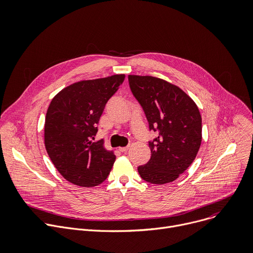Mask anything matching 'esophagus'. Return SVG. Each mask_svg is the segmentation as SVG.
I'll list each match as a JSON object with an SVG mask.
<instances>
[{"label":"esophagus","instance_id":"1","mask_svg":"<svg viewBox=\"0 0 253 253\" xmlns=\"http://www.w3.org/2000/svg\"><path fill=\"white\" fill-rule=\"evenodd\" d=\"M128 149H129V145L128 146H124V147H119V150L122 151V153H126Z\"/></svg>","mask_w":253,"mask_h":253}]
</instances>
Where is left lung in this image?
<instances>
[{
	"instance_id": "1",
	"label": "left lung",
	"mask_w": 253,
	"mask_h": 253,
	"mask_svg": "<svg viewBox=\"0 0 253 253\" xmlns=\"http://www.w3.org/2000/svg\"><path fill=\"white\" fill-rule=\"evenodd\" d=\"M133 95L141 105L150 130L151 157L138 167L140 177L153 184L175 181L192 164L203 139L201 116L194 100L180 87L154 76L128 75Z\"/></svg>"
}]
</instances>
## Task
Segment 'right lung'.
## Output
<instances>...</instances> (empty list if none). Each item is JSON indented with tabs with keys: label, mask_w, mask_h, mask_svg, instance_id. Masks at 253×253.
<instances>
[{
	"label": "right lung",
	"mask_w": 253,
	"mask_h": 253,
	"mask_svg": "<svg viewBox=\"0 0 253 253\" xmlns=\"http://www.w3.org/2000/svg\"><path fill=\"white\" fill-rule=\"evenodd\" d=\"M125 74L81 80L59 91L44 122V145L59 173L74 185L94 187L110 174L116 156L103 140L93 142L95 124Z\"/></svg>",
	"instance_id": "add662e5"
}]
</instances>
